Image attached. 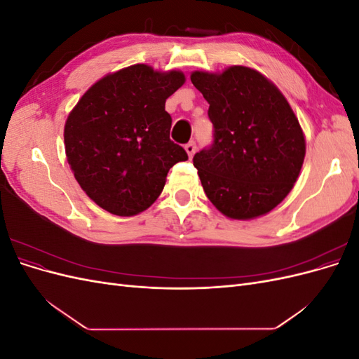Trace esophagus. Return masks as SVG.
Returning <instances> with one entry per match:
<instances>
[{
    "mask_svg": "<svg viewBox=\"0 0 359 359\" xmlns=\"http://www.w3.org/2000/svg\"><path fill=\"white\" fill-rule=\"evenodd\" d=\"M184 149L187 151L189 157L191 158V157L194 156V153H196V144H194V142H189V144H186V147H184Z\"/></svg>",
    "mask_w": 359,
    "mask_h": 359,
    "instance_id": "1",
    "label": "esophagus"
}]
</instances>
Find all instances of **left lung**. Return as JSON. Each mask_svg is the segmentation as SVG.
Wrapping results in <instances>:
<instances>
[{"label":"left lung","mask_w":359,"mask_h":359,"mask_svg":"<svg viewBox=\"0 0 359 359\" xmlns=\"http://www.w3.org/2000/svg\"><path fill=\"white\" fill-rule=\"evenodd\" d=\"M210 103V148L194 154L205 194L229 219L250 220L274 210L297 182L306 139L286 97L262 73L232 66L193 72Z\"/></svg>","instance_id":"left-lung-1"}]
</instances>
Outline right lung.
<instances>
[{"label":"right lung","instance_id":"right-lung-1","mask_svg":"<svg viewBox=\"0 0 359 359\" xmlns=\"http://www.w3.org/2000/svg\"><path fill=\"white\" fill-rule=\"evenodd\" d=\"M186 76L135 64L106 74L69 114L64 145L82 190L107 212L130 217L156 202L169 169L189 158L169 133V95Z\"/></svg>","mask_w":359,"mask_h":359}]
</instances>
